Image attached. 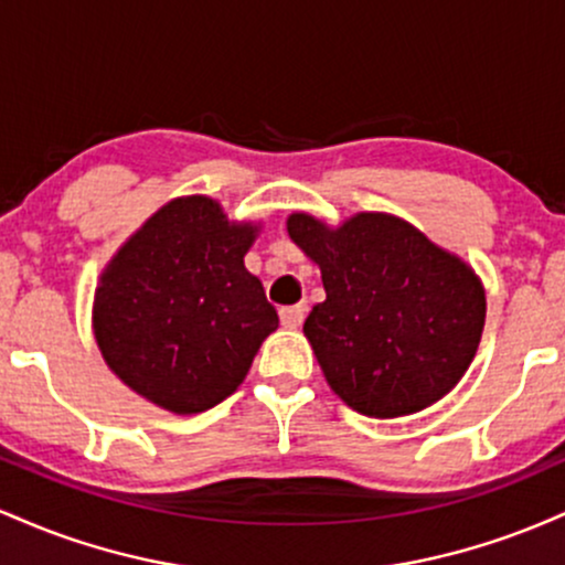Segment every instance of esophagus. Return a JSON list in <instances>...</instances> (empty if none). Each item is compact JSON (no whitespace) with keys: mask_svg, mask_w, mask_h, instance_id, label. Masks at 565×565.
I'll return each mask as SVG.
<instances>
[{"mask_svg":"<svg viewBox=\"0 0 565 565\" xmlns=\"http://www.w3.org/2000/svg\"><path fill=\"white\" fill-rule=\"evenodd\" d=\"M278 319L287 329H297L305 319V305H289V308L278 310Z\"/></svg>","mask_w":565,"mask_h":565,"instance_id":"34e87169","label":"esophagus"}]
</instances>
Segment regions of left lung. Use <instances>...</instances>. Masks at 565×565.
<instances>
[{"instance_id":"left-lung-1","label":"left lung","mask_w":565,"mask_h":565,"mask_svg":"<svg viewBox=\"0 0 565 565\" xmlns=\"http://www.w3.org/2000/svg\"><path fill=\"white\" fill-rule=\"evenodd\" d=\"M287 231L321 268L327 300L302 332L350 408L380 419L414 414L462 380L481 342L486 295L459 257L380 212L337 231L297 212Z\"/></svg>"}]
</instances>
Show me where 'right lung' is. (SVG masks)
Here are the masks:
<instances>
[{"label": "right lung", "mask_w": 565, "mask_h": 565, "mask_svg": "<svg viewBox=\"0 0 565 565\" xmlns=\"http://www.w3.org/2000/svg\"><path fill=\"white\" fill-rule=\"evenodd\" d=\"M257 228L217 201L174 199L121 246L95 291V340L135 393L174 414L217 406L276 332V308L244 268Z\"/></svg>", "instance_id": "obj_1"}]
</instances>
